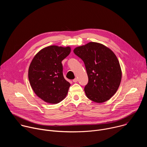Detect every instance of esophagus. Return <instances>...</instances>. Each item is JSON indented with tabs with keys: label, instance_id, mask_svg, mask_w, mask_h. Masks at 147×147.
Segmentation results:
<instances>
[{
	"label": "esophagus",
	"instance_id": "esophagus-1",
	"mask_svg": "<svg viewBox=\"0 0 147 147\" xmlns=\"http://www.w3.org/2000/svg\"><path fill=\"white\" fill-rule=\"evenodd\" d=\"M73 81L74 82H77L78 81V79H77V78H75V79H74V80H73Z\"/></svg>",
	"mask_w": 147,
	"mask_h": 147
}]
</instances>
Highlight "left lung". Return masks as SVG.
I'll use <instances>...</instances> for the list:
<instances>
[{
  "label": "left lung",
  "mask_w": 147,
  "mask_h": 147,
  "mask_svg": "<svg viewBox=\"0 0 147 147\" xmlns=\"http://www.w3.org/2000/svg\"><path fill=\"white\" fill-rule=\"evenodd\" d=\"M73 52L84 63L88 82L84 91L90 100L103 103L109 100L120 84L122 72L114 52L104 45L90 42Z\"/></svg>",
  "instance_id": "8db88e82"
}]
</instances>
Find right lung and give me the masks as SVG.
<instances>
[{
  "mask_svg": "<svg viewBox=\"0 0 147 147\" xmlns=\"http://www.w3.org/2000/svg\"><path fill=\"white\" fill-rule=\"evenodd\" d=\"M70 47L51 45L40 50L28 69V79L35 94L44 102L56 104L63 100L70 84L63 74L61 61L70 53Z\"/></svg>",
  "mask_w": 147,
  "mask_h": 147,
  "instance_id": "obj_1",
  "label": "right lung"
}]
</instances>
